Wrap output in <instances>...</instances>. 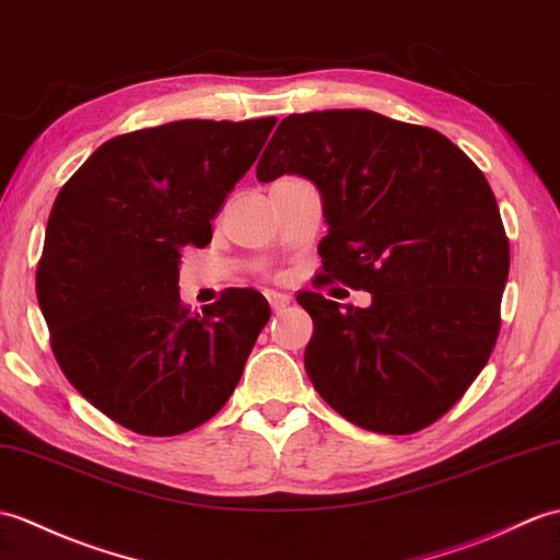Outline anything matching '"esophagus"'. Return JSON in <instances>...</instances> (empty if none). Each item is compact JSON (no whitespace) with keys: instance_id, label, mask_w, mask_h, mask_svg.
Listing matches in <instances>:
<instances>
[{"instance_id":"obj_1","label":"esophagus","mask_w":560,"mask_h":560,"mask_svg":"<svg viewBox=\"0 0 560 560\" xmlns=\"http://www.w3.org/2000/svg\"><path fill=\"white\" fill-rule=\"evenodd\" d=\"M267 295V301H269V305H271V310L275 312H281L285 305L291 303V295H285V293H277V291H267L265 293Z\"/></svg>"}]
</instances>
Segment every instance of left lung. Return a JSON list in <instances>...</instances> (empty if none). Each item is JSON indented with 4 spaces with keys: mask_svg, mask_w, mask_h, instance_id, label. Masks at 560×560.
<instances>
[{
    "mask_svg": "<svg viewBox=\"0 0 560 560\" xmlns=\"http://www.w3.org/2000/svg\"><path fill=\"white\" fill-rule=\"evenodd\" d=\"M283 174L322 195L317 289L372 293L365 310L298 295L315 324L307 376L348 422L420 432L463 398L499 339L511 250L485 174L434 128L368 109L285 116L257 178Z\"/></svg>",
    "mask_w": 560,
    "mask_h": 560,
    "instance_id": "8db88e82",
    "label": "left lung"
}]
</instances>
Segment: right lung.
<instances>
[{
	"label": "right lung",
	"mask_w": 560,
	"mask_h": 560,
	"mask_svg": "<svg viewBox=\"0 0 560 560\" xmlns=\"http://www.w3.org/2000/svg\"><path fill=\"white\" fill-rule=\"evenodd\" d=\"M275 124L184 119L116 136L51 207L35 279L51 353L78 394L136 434L214 418L271 315L250 289L190 312L178 262L186 245L212 241V219Z\"/></svg>",
	"instance_id": "add662e5"
}]
</instances>
